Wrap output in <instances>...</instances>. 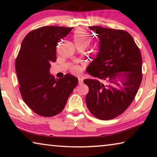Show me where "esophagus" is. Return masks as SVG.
Instances as JSON below:
<instances>
[{
    "instance_id": "1",
    "label": "esophagus",
    "mask_w": 157,
    "mask_h": 157,
    "mask_svg": "<svg viewBox=\"0 0 157 157\" xmlns=\"http://www.w3.org/2000/svg\"><path fill=\"white\" fill-rule=\"evenodd\" d=\"M78 81L79 84H82V82H83V78L82 77H78Z\"/></svg>"
}]
</instances>
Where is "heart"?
<instances>
[{"mask_svg": "<svg viewBox=\"0 0 157 157\" xmlns=\"http://www.w3.org/2000/svg\"><path fill=\"white\" fill-rule=\"evenodd\" d=\"M73 39L76 47L83 46L86 48L91 41L88 34L83 29H78L74 32ZM71 71L73 73H79L82 71V68L79 66H74L71 68Z\"/></svg>", "mask_w": 157, "mask_h": 157, "instance_id": "1", "label": "heart"}]
</instances>
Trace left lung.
<instances>
[{"instance_id": "obj_1", "label": "left lung", "mask_w": 157, "mask_h": 157, "mask_svg": "<svg viewBox=\"0 0 157 157\" xmlns=\"http://www.w3.org/2000/svg\"><path fill=\"white\" fill-rule=\"evenodd\" d=\"M89 28L100 41L99 52L86 68L95 78L84 80L89 89L86 106L98 119L111 120L123 113L136 96L142 81L141 55L127 32L101 26Z\"/></svg>"}]
</instances>
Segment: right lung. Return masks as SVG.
<instances>
[{"instance_id": "add662e5", "label": "right lung", "mask_w": 157, "mask_h": 157, "mask_svg": "<svg viewBox=\"0 0 157 157\" xmlns=\"http://www.w3.org/2000/svg\"><path fill=\"white\" fill-rule=\"evenodd\" d=\"M73 28L44 26L29 33L21 44L15 69L23 100L39 116L59 113L78 83L71 74L55 79L50 74V63L57 59L56 46Z\"/></svg>"}]
</instances>
